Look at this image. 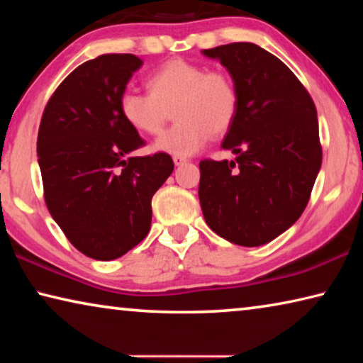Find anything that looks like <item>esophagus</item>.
Returning <instances> with one entry per match:
<instances>
[{
  "label": "esophagus",
  "instance_id": "obj_1",
  "mask_svg": "<svg viewBox=\"0 0 363 363\" xmlns=\"http://www.w3.org/2000/svg\"><path fill=\"white\" fill-rule=\"evenodd\" d=\"M173 162H174L176 167H181V164L187 163V160H186V158H182V157H174V158H173Z\"/></svg>",
  "mask_w": 363,
  "mask_h": 363
}]
</instances>
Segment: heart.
I'll return each instance as SVG.
<instances>
[{"label": "heart", "mask_w": 363, "mask_h": 363, "mask_svg": "<svg viewBox=\"0 0 363 363\" xmlns=\"http://www.w3.org/2000/svg\"><path fill=\"white\" fill-rule=\"evenodd\" d=\"M149 93L125 89L120 113L134 131L155 136L173 110L176 123L160 136L153 149L176 157H190L208 144L211 134L230 130L238 112V89L224 70L173 59L147 78Z\"/></svg>", "instance_id": "obj_1"}]
</instances>
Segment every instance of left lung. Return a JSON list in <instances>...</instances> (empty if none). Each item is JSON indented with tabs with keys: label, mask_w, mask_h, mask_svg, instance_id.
<instances>
[{
	"label": "left lung",
	"mask_w": 363,
	"mask_h": 363,
	"mask_svg": "<svg viewBox=\"0 0 363 363\" xmlns=\"http://www.w3.org/2000/svg\"><path fill=\"white\" fill-rule=\"evenodd\" d=\"M203 54L229 70L238 112L223 143L237 158L200 162L201 211L219 237L259 247L290 229L311 199L322 167L317 110L296 75L253 43Z\"/></svg>",
	"instance_id": "obj_1"
}]
</instances>
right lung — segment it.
I'll use <instances>...</instances> for the list:
<instances>
[{
	"instance_id": "add662e5",
	"label": "right lung",
	"mask_w": 363,
	"mask_h": 363,
	"mask_svg": "<svg viewBox=\"0 0 363 363\" xmlns=\"http://www.w3.org/2000/svg\"><path fill=\"white\" fill-rule=\"evenodd\" d=\"M143 60L102 54L77 67L41 116L36 153L49 213L78 251L112 261L147 237L152 196L173 173L168 153L130 157L145 144L118 101Z\"/></svg>"
}]
</instances>
